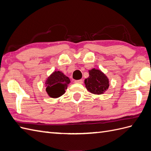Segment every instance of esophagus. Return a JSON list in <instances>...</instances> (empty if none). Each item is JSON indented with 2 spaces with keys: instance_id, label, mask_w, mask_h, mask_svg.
Returning <instances> with one entry per match:
<instances>
[{
  "instance_id": "1",
  "label": "esophagus",
  "mask_w": 151,
  "mask_h": 151,
  "mask_svg": "<svg viewBox=\"0 0 151 151\" xmlns=\"http://www.w3.org/2000/svg\"><path fill=\"white\" fill-rule=\"evenodd\" d=\"M75 83H79V84H83V81L82 79H79V80H76L75 81Z\"/></svg>"
}]
</instances>
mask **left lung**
Listing matches in <instances>:
<instances>
[{"label":"left lung","mask_w":151,"mask_h":151,"mask_svg":"<svg viewBox=\"0 0 151 151\" xmlns=\"http://www.w3.org/2000/svg\"><path fill=\"white\" fill-rule=\"evenodd\" d=\"M89 75L84 80L88 91L93 94H102L109 87V79L104 73L99 70L93 68L89 71Z\"/></svg>","instance_id":"1"}]
</instances>
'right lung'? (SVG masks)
Returning <instances> with one entry per match:
<instances>
[{"label": "right lung", "mask_w": 151, "mask_h": 151, "mask_svg": "<svg viewBox=\"0 0 151 151\" xmlns=\"http://www.w3.org/2000/svg\"><path fill=\"white\" fill-rule=\"evenodd\" d=\"M70 82L68 77L60 71H55L46 81V91L50 97L58 98L65 92Z\"/></svg>", "instance_id": "1"}]
</instances>
